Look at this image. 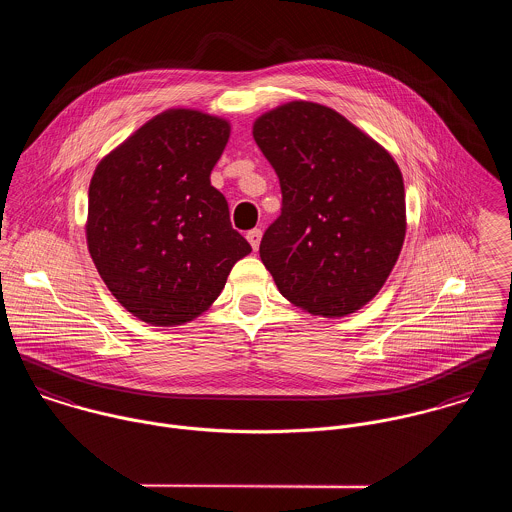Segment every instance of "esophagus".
Here are the masks:
<instances>
[{
  "label": "esophagus",
  "instance_id": "1",
  "mask_svg": "<svg viewBox=\"0 0 512 512\" xmlns=\"http://www.w3.org/2000/svg\"><path fill=\"white\" fill-rule=\"evenodd\" d=\"M246 238H248L250 246H252L254 250H258V246H260V240H262V230H260V228H252V230H248Z\"/></svg>",
  "mask_w": 512,
  "mask_h": 512
}]
</instances>
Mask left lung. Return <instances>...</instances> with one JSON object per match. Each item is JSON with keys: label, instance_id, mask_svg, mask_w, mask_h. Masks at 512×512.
I'll return each mask as SVG.
<instances>
[{"label": "left lung", "instance_id": "1", "mask_svg": "<svg viewBox=\"0 0 512 512\" xmlns=\"http://www.w3.org/2000/svg\"><path fill=\"white\" fill-rule=\"evenodd\" d=\"M252 136L282 187V215L260 242L278 290L311 315L365 307L406 236L398 163L345 116L307 100L262 114Z\"/></svg>", "mask_w": 512, "mask_h": 512}]
</instances>
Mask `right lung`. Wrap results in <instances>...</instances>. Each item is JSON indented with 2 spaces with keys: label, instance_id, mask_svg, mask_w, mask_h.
<instances>
[{
  "label": "right lung",
  "instance_id": "add662e5",
  "mask_svg": "<svg viewBox=\"0 0 512 512\" xmlns=\"http://www.w3.org/2000/svg\"><path fill=\"white\" fill-rule=\"evenodd\" d=\"M228 120L191 108L153 116L96 165L86 244L112 295L155 327L193 321L252 252L230 224L211 171Z\"/></svg>",
  "mask_w": 512,
  "mask_h": 512
}]
</instances>
